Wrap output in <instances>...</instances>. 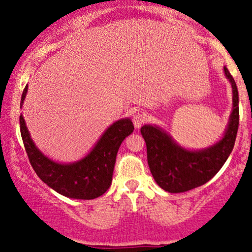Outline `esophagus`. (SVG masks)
Masks as SVG:
<instances>
[{
  "label": "esophagus",
  "mask_w": 252,
  "mask_h": 252,
  "mask_svg": "<svg viewBox=\"0 0 252 252\" xmlns=\"http://www.w3.org/2000/svg\"><path fill=\"white\" fill-rule=\"evenodd\" d=\"M147 118H146V114L144 112H136L132 117V123H134L135 128H140L142 124L146 122Z\"/></svg>",
  "instance_id": "1"
}]
</instances>
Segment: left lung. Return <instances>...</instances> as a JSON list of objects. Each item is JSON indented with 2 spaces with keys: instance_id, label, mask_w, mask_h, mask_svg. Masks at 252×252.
<instances>
[{
  "instance_id": "8db88e82",
  "label": "left lung",
  "mask_w": 252,
  "mask_h": 252,
  "mask_svg": "<svg viewBox=\"0 0 252 252\" xmlns=\"http://www.w3.org/2000/svg\"><path fill=\"white\" fill-rule=\"evenodd\" d=\"M225 76L232 86L233 109L224 136L215 146L202 150H187L174 142L158 126L141 128L147 144V158L156 184L169 193H182L206 184L215 176L235 146L239 124L238 90L233 77L224 67Z\"/></svg>"
}]
</instances>
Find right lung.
<instances>
[{"instance_id":"obj_1","label":"right lung","mask_w":252,"mask_h":252,"mask_svg":"<svg viewBox=\"0 0 252 252\" xmlns=\"http://www.w3.org/2000/svg\"><path fill=\"white\" fill-rule=\"evenodd\" d=\"M27 89L26 86L22 92L21 106ZM20 131L32 167L46 185L67 198L91 200L109 189L117 152L124 138L134 131V124L129 118L115 122L105 130L94 149L73 163H58L43 155L31 138L22 115Z\"/></svg>"}]
</instances>
